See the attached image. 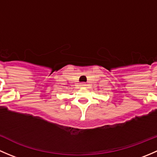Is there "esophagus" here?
Returning <instances> with one entry per match:
<instances>
[{
  "label": "esophagus",
  "mask_w": 157,
  "mask_h": 157,
  "mask_svg": "<svg viewBox=\"0 0 157 157\" xmlns=\"http://www.w3.org/2000/svg\"><path fill=\"white\" fill-rule=\"evenodd\" d=\"M80 86H81L82 87H84V86H86V83H80Z\"/></svg>",
  "instance_id": "obj_1"
}]
</instances>
